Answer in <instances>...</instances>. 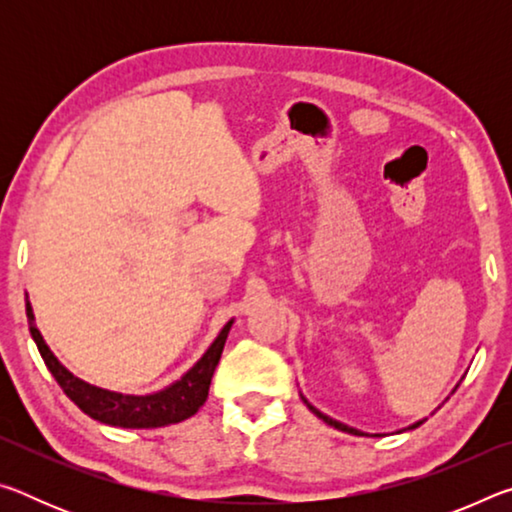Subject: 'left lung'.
<instances>
[{"instance_id":"1","label":"left lung","mask_w":512,"mask_h":512,"mask_svg":"<svg viewBox=\"0 0 512 512\" xmlns=\"http://www.w3.org/2000/svg\"><path fill=\"white\" fill-rule=\"evenodd\" d=\"M456 388H458V384H456ZM456 388H454V391H456ZM454 391H452V393H454ZM300 397H302V402L307 404V409H309L311 413H314L316 418H320V420H323L325 424H329V427H334V429H339V431H345V433H352V436H370V433H366V431H359V429H354V427H348V424H343V422H339V420L329 418V415H325V413H320L314 404H309V402H307V397L302 395V393H300ZM422 422H424V420L413 422V424H409V427H406V429H415V427H420ZM406 429H402V431H406ZM402 431H397V433H402ZM372 436H381V433H372Z\"/></svg>"}]
</instances>
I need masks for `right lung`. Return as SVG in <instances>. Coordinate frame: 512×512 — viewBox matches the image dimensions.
I'll return each instance as SVG.
<instances>
[{"label":"right lung","mask_w":512,"mask_h":512,"mask_svg":"<svg viewBox=\"0 0 512 512\" xmlns=\"http://www.w3.org/2000/svg\"><path fill=\"white\" fill-rule=\"evenodd\" d=\"M27 318H29V332L36 341L40 357L45 359V366L51 375L63 388V393L72 400L79 409L90 415L92 420H99L110 427L121 429H158L167 427V424L183 422L201 409L210 393L212 375L216 366H219L221 352L228 332L235 320H228L223 329L216 336L214 343L205 350V354L198 359L192 368H189L183 377L173 381V384L164 386L162 391L146 393V395H128L108 391V388H99L88 381L72 375L63 363L56 359V354L49 350V345L42 339L40 329L36 327V316H33V307L27 296Z\"/></svg>","instance_id":"1"}]
</instances>
